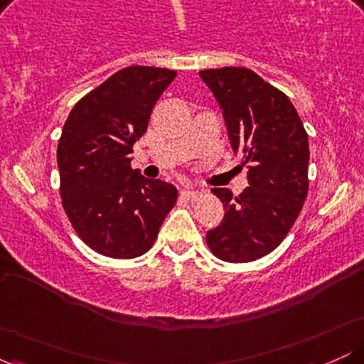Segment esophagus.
Here are the masks:
<instances>
[{"instance_id":"esophagus-1","label":"esophagus","mask_w":364,"mask_h":364,"mask_svg":"<svg viewBox=\"0 0 364 364\" xmlns=\"http://www.w3.org/2000/svg\"><path fill=\"white\" fill-rule=\"evenodd\" d=\"M181 196L185 200H188V202H195V200H198L200 193H198V191H195L193 188L185 186V188H181Z\"/></svg>"}]
</instances>
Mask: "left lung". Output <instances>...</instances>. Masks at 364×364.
<instances>
[{
	"mask_svg": "<svg viewBox=\"0 0 364 364\" xmlns=\"http://www.w3.org/2000/svg\"><path fill=\"white\" fill-rule=\"evenodd\" d=\"M200 77L223 107L250 183L237 196L225 188L212 190L223 202L224 219L207 232V246L229 263L258 260L282 243L304 205L308 133L289 97L252 70L224 66L202 70Z\"/></svg>",
	"mask_w": 364,
	"mask_h": 364,
	"instance_id": "1",
	"label": "left lung"
}]
</instances>
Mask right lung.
Returning a JSON list of instances; mask_svg holds the SVG:
<instances>
[{
  "label": "right lung",
  "mask_w": 364,
  "mask_h": 364,
  "mask_svg": "<svg viewBox=\"0 0 364 364\" xmlns=\"http://www.w3.org/2000/svg\"><path fill=\"white\" fill-rule=\"evenodd\" d=\"M176 72L128 66L75 104L58 144L61 203L94 252L128 260L152 248L178 190L132 169L157 99Z\"/></svg>",
  "instance_id": "1"
}]
</instances>
